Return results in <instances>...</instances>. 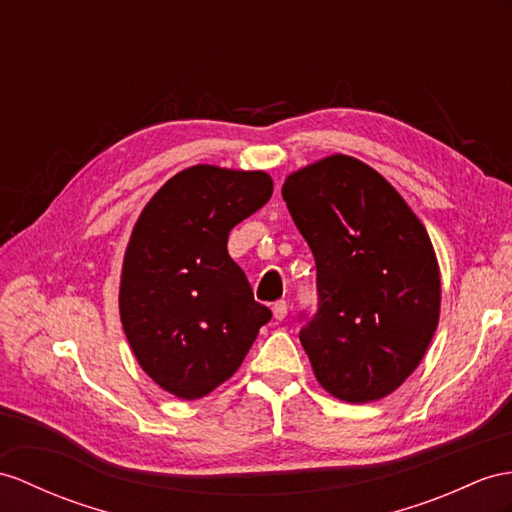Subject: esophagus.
<instances>
[{
	"label": "esophagus",
	"mask_w": 512,
	"mask_h": 512,
	"mask_svg": "<svg viewBox=\"0 0 512 512\" xmlns=\"http://www.w3.org/2000/svg\"><path fill=\"white\" fill-rule=\"evenodd\" d=\"M271 310H273V317H276L278 321H282L286 317V313H289V304H286L284 299H280V302H276V304L271 306Z\"/></svg>",
	"instance_id": "obj_1"
}]
</instances>
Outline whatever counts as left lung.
<instances>
[{"mask_svg": "<svg viewBox=\"0 0 512 512\" xmlns=\"http://www.w3.org/2000/svg\"><path fill=\"white\" fill-rule=\"evenodd\" d=\"M282 197L317 267V310L299 341L343 402L393 393L417 369L441 308L430 236L378 171L336 154L293 173Z\"/></svg>", "mask_w": 512, "mask_h": 512, "instance_id": "left-lung-1", "label": "left lung"}]
</instances>
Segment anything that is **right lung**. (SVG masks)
I'll return each mask as SVG.
<instances>
[{"instance_id":"add662e5","label":"right lung","mask_w":512,"mask_h":512,"mask_svg":"<svg viewBox=\"0 0 512 512\" xmlns=\"http://www.w3.org/2000/svg\"><path fill=\"white\" fill-rule=\"evenodd\" d=\"M273 193L265 171L197 165L149 199L123 258L119 310L139 365L182 400L241 367L271 310L228 254L230 230Z\"/></svg>"}]
</instances>
